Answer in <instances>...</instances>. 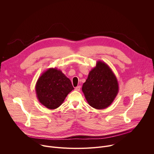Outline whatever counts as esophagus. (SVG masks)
Masks as SVG:
<instances>
[{
  "label": "esophagus",
  "instance_id": "1",
  "mask_svg": "<svg viewBox=\"0 0 154 154\" xmlns=\"http://www.w3.org/2000/svg\"><path fill=\"white\" fill-rule=\"evenodd\" d=\"M75 90L76 91H79L80 90V86H78L75 87Z\"/></svg>",
  "mask_w": 154,
  "mask_h": 154
}]
</instances>
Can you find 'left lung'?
Instances as JSON below:
<instances>
[{
    "instance_id": "obj_1",
    "label": "left lung",
    "mask_w": 154,
    "mask_h": 154,
    "mask_svg": "<svg viewBox=\"0 0 154 154\" xmlns=\"http://www.w3.org/2000/svg\"><path fill=\"white\" fill-rule=\"evenodd\" d=\"M82 91L88 104L103 109L110 105L119 91L117 78L108 64L97 61L83 84Z\"/></svg>"
}]
</instances>
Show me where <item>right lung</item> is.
Here are the masks:
<instances>
[{
	"instance_id": "obj_1",
	"label": "right lung",
	"mask_w": 154,
	"mask_h": 154,
	"mask_svg": "<svg viewBox=\"0 0 154 154\" xmlns=\"http://www.w3.org/2000/svg\"><path fill=\"white\" fill-rule=\"evenodd\" d=\"M73 90L69 79L56 68H49L44 72L35 86L39 102L50 109L59 107Z\"/></svg>"
}]
</instances>
